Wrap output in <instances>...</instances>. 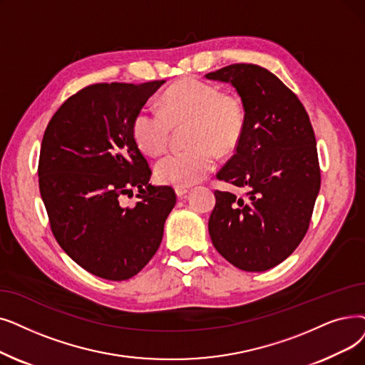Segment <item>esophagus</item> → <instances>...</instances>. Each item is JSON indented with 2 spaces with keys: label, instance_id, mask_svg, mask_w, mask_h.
Masks as SVG:
<instances>
[{
  "label": "esophagus",
  "instance_id": "esophagus-1",
  "mask_svg": "<svg viewBox=\"0 0 365 365\" xmlns=\"http://www.w3.org/2000/svg\"><path fill=\"white\" fill-rule=\"evenodd\" d=\"M187 192H189V189H187V187H176V195H178V197H180V198H182V197H185Z\"/></svg>",
  "mask_w": 365,
  "mask_h": 365
}]
</instances>
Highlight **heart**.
<instances>
[{
	"mask_svg": "<svg viewBox=\"0 0 365 365\" xmlns=\"http://www.w3.org/2000/svg\"><path fill=\"white\" fill-rule=\"evenodd\" d=\"M191 123L187 150L173 152L155 167V176L164 185L192 186L216 168L217 151L232 152L245 131V110L240 100L224 93L217 86L186 78L168 88L163 95V110L146 106L133 120L135 143L150 156L161 155L173 126Z\"/></svg>",
	"mask_w": 365,
	"mask_h": 365,
	"instance_id": "1",
	"label": "heart"
}]
</instances>
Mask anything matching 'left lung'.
Segmentation results:
<instances>
[{"label":"left lung","mask_w":365,"mask_h":365,"mask_svg":"<svg viewBox=\"0 0 365 365\" xmlns=\"http://www.w3.org/2000/svg\"><path fill=\"white\" fill-rule=\"evenodd\" d=\"M231 83L245 108V131L216 178L246 197L215 191L209 234L216 250L245 272H265L287 259L309 230L321 168L309 115L277 76L257 64L205 74Z\"/></svg>","instance_id":"8db88e82"}]
</instances>
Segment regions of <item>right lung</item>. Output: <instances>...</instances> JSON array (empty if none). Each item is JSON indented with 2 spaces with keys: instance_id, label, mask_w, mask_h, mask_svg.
Here are the masks:
<instances>
[{
  "instance_id": "1",
  "label": "right lung",
  "mask_w": 365,
  "mask_h": 365,
  "mask_svg": "<svg viewBox=\"0 0 365 365\" xmlns=\"http://www.w3.org/2000/svg\"><path fill=\"white\" fill-rule=\"evenodd\" d=\"M164 83H95L64 101L43 135L38 185L51 230L86 272L126 280L143 270L163 240L176 204L171 186L149 183L152 170L133 135V120ZM140 189V201L123 195Z\"/></svg>"
}]
</instances>
